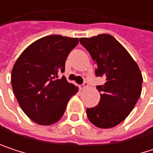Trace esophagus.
Returning a JSON list of instances; mask_svg holds the SVG:
<instances>
[{
  "label": "esophagus",
  "instance_id": "34e87169",
  "mask_svg": "<svg viewBox=\"0 0 153 153\" xmlns=\"http://www.w3.org/2000/svg\"><path fill=\"white\" fill-rule=\"evenodd\" d=\"M88 82H87V81H84V82L80 85V88H81V89L86 88L88 87Z\"/></svg>",
  "mask_w": 153,
  "mask_h": 153
}]
</instances>
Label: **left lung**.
<instances>
[{
    "label": "left lung",
    "mask_w": 153,
    "mask_h": 153,
    "mask_svg": "<svg viewBox=\"0 0 153 153\" xmlns=\"http://www.w3.org/2000/svg\"><path fill=\"white\" fill-rule=\"evenodd\" d=\"M79 42L97 65L96 76L106 79L104 85L97 86L100 101L97 106L87 109V116L97 128H112L123 121L136 105L142 91V74L129 53L111 35L80 38Z\"/></svg>",
    "instance_id": "8db88e82"
}]
</instances>
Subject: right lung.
I'll return each mask as SVG.
<instances>
[{"label": "right lung", "mask_w": 153, "mask_h": 153, "mask_svg": "<svg viewBox=\"0 0 153 153\" xmlns=\"http://www.w3.org/2000/svg\"><path fill=\"white\" fill-rule=\"evenodd\" d=\"M78 38L48 35L32 43L16 61L11 84L24 112L40 125L58 121L78 88L69 83L65 72V60L77 46Z\"/></svg>", "instance_id": "add662e5"}]
</instances>
